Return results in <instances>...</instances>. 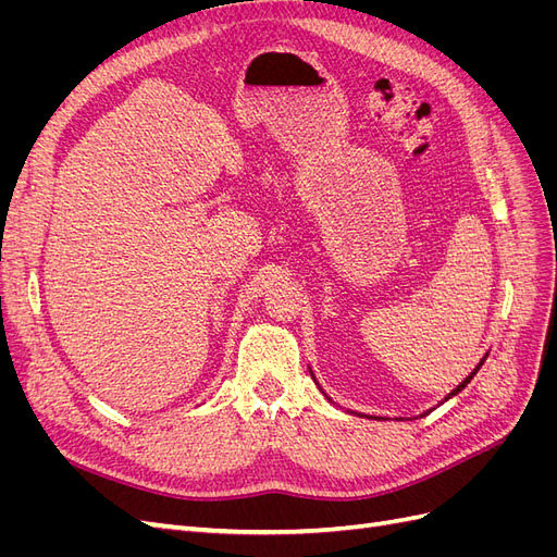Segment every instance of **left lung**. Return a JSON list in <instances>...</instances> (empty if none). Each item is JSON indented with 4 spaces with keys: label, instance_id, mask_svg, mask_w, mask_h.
I'll return each instance as SVG.
<instances>
[{
    "label": "left lung",
    "instance_id": "obj_1",
    "mask_svg": "<svg viewBox=\"0 0 557 557\" xmlns=\"http://www.w3.org/2000/svg\"><path fill=\"white\" fill-rule=\"evenodd\" d=\"M485 358H487V356H483V360H481V362L476 364V369H474V372H471V374H469V376H467V379H465V381H462V383H460L458 387H455V391H450V393H448V395L444 397V401H448L450 397H455V395H458V393H462V391H465V387H467V383H469L471 379H474V376H476V372H479V369H481V364L485 362ZM311 376H313V374H311ZM313 381H315V376H313ZM318 387H320V385H318ZM320 393H323V395H325V391H323V387H320ZM325 397H327V395H325ZM327 399H330V397H327ZM330 401H332V399H330ZM444 401H442V404H444ZM430 411H432V409H430ZM430 411H428V413H430ZM428 413H420V416H428ZM358 416H360V413H358ZM367 418H374V420H379L376 416H367Z\"/></svg>",
    "mask_w": 557,
    "mask_h": 557
}]
</instances>
